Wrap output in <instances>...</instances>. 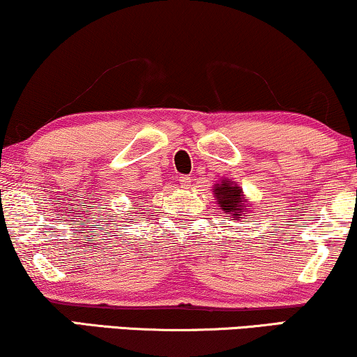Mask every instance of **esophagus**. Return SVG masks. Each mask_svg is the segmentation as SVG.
<instances>
[{"label": "esophagus", "mask_w": 357, "mask_h": 357, "mask_svg": "<svg viewBox=\"0 0 357 357\" xmlns=\"http://www.w3.org/2000/svg\"><path fill=\"white\" fill-rule=\"evenodd\" d=\"M190 183H192V177H190V175H182V177H180V185H182V188H190Z\"/></svg>", "instance_id": "1"}]
</instances>
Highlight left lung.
<instances>
[{
	"label": "left lung",
	"mask_w": 357,
	"mask_h": 357,
	"mask_svg": "<svg viewBox=\"0 0 357 357\" xmlns=\"http://www.w3.org/2000/svg\"><path fill=\"white\" fill-rule=\"evenodd\" d=\"M214 197L218 199L219 208L232 218V221H238L242 216H247L250 211V203H245L242 188L234 180L224 178L221 183L214 187Z\"/></svg>",
	"instance_id": "left-lung-1"
}]
</instances>
